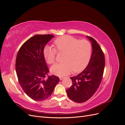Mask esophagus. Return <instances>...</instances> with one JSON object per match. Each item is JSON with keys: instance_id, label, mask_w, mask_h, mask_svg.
<instances>
[{"instance_id": "1", "label": "esophagus", "mask_w": 125, "mask_h": 125, "mask_svg": "<svg viewBox=\"0 0 125 125\" xmlns=\"http://www.w3.org/2000/svg\"><path fill=\"white\" fill-rule=\"evenodd\" d=\"M65 78V77H62V76H60V77H59V79L60 80H63V79Z\"/></svg>"}]
</instances>
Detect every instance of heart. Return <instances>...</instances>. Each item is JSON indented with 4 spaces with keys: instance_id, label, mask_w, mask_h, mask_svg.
<instances>
[{
    "instance_id": "heart-1",
    "label": "heart",
    "mask_w": 125,
    "mask_h": 125,
    "mask_svg": "<svg viewBox=\"0 0 125 125\" xmlns=\"http://www.w3.org/2000/svg\"><path fill=\"white\" fill-rule=\"evenodd\" d=\"M54 44L57 51L65 52L62 63H56L51 71L58 76H63L74 73H79L84 70L88 65L91 56L92 47L86 40H79L69 35H63L56 39ZM56 50L50 46L44 48L43 55L47 63L52 64L55 61Z\"/></svg>"
}]
</instances>
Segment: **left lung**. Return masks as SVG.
<instances>
[{"label": "left lung", "mask_w": 125, "mask_h": 125, "mask_svg": "<svg viewBox=\"0 0 125 125\" xmlns=\"http://www.w3.org/2000/svg\"><path fill=\"white\" fill-rule=\"evenodd\" d=\"M86 37L92 47L90 62L80 73L70 77L73 84L67 90L68 96L77 103L86 101L95 93L101 83L105 67V57L100 45L92 37Z\"/></svg>", "instance_id": "obj_1"}]
</instances>
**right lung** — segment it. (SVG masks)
<instances>
[{"instance_id": "obj_1", "label": "right lung", "mask_w": 125, "mask_h": 125, "mask_svg": "<svg viewBox=\"0 0 125 125\" xmlns=\"http://www.w3.org/2000/svg\"><path fill=\"white\" fill-rule=\"evenodd\" d=\"M54 37L51 34L35 35L26 41L19 50L16 70L22 89L32 99L42 101L50 97L59 81L52 75L46 78L49 72L43 50Z\"/></svg>"}]
</instances>
